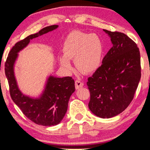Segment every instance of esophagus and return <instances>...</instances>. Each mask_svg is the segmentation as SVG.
<instances>
[{
    "instance_id": "1",
    "label": "esophagus",
    "mask_w": 150,
    "mask_h": 150,
    "mask_svg": "<svg viewBox=\"0 0 150 150\" xmlns=\"http://www.w3.org/2000/svg\"><path fill=\"white\" fill-rule=\"evenodd\" d=\"M83 85H84V83L81 81H79V80H76V81H75V86H76V89H79L80 88L83 87Z\"/></svg>"
}]
</instances>
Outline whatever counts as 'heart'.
I'll use <instances>...</instances> for the list:
<instances>
[{
  "mask_svg": "<svg viewBox=\"0 0 150 150\" xmlns=\"http://www.w3.org/2000/svg\"><path fill=\"white\" fill-rule=\"evenodd\" d=\"M62 51L63 56L59 58L61 66L71 70L72 67L69 60L74 59L78 70L89 74L95 72L101 66L104 46L102 39L98 35L75 30L66 37Z\"/></svg>",
  "mask_w": 150,
  "mask_h": 150,
  "instance_id": "b5f03b06",
  "label": "heart"
}]
</instances>
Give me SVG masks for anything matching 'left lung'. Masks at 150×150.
Here are the masks:
<instances>
[{
    "mask_svg": "<svg viewBox=\"0 0 150 150\" xmlns=\"http://www.w3.org/2000/svg\"><path fill=\"white\" fill-rule=\"evenodd\" d=\"M104 31L110 38L112 46L87 85L90 110L105 119L117 115L129 106L140 81L141 69L136 43L123 33Z\"/></svg>",
    "mask_w": 150,
    "mask_h": 150,
    "instance_id": "8db88e82",
    "label": "left lung"
}]
</instances>
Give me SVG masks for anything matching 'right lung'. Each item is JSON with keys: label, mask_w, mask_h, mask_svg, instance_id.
<instances>
[{"label": "right lung", "mask_w": 150, "mask_h": 150, "mask_svg": "<svg viewBox=\"0 0 150 150\" xmlns=\"http://www.w3.org/2000/svg\"><path fill=\"white\" fill-rule=\"evenodd\" d=\"M58 26H46L16 43L10 50L5 65L11 99L26 117L35 124L44 126L59 124L64 117L69 98L75 91L74 81L70 76L57 78L50 76L42 95L37 98H30L24 95L18 88L14 74V64L18 57V53L25 48L30 40L52 31Z\"/></svg>", "instance_id": "add662e5"}]
</instances>
